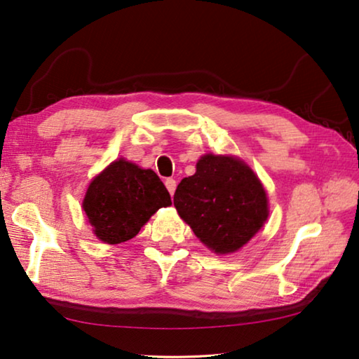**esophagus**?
<instances>
[{"label": "esophagus", "instance_id": "obj_1", "mask_svg": "<svg viewBox=\"0 0 359 359\" xmlns=\"http://www.w3.org/2000/svg\"><path fill=\"white\" fill-rule=\"evenodd\" d=\"M165 185H166V188H168V191L171 193V194H174L175 187H177V184H175V180H174V179H166Z\"/></svg>", "mask_w": 359, "mask_h": 359}]
</instances>
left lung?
I'll return each mask as SVG.
<instances>
[{
  "label": "left lung",
  "instance_id": "left-lung-1",
  "mask_svg": "<svg viewBox=\"0 0 359 359\" xmlns=\"http://www.w3.org/2000/svg\"><path fill=\"white\" fill-rule=\"evenodd\" d=\"M174 205L196 238L220 255L244 247L269 215L266 191L252 169L239 158L212 154L182 179Z\"/></svg>",
  "mask_w": 359,
  "mask_h": 359
}]
</instances>
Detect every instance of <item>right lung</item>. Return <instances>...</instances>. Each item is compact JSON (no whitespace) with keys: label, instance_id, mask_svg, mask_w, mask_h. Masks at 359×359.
I'll return each mask as SVG.
<instances>
[{"label":"right lung","instance_id":"1","mask_svg":"<svg viewBox=\"0 0 359 359\" xmlns=\"http://www.w3.org/2000/svg\"><path fill=\"white\" fill-rule=\"evenodd\" d=\"M171 204L169 191L151 169L120 158L92 180L82 208L96 238L120 244L135 238L158 209Z\"/></svg>","mask_w":359,"mask_h":359}]
</instances>
